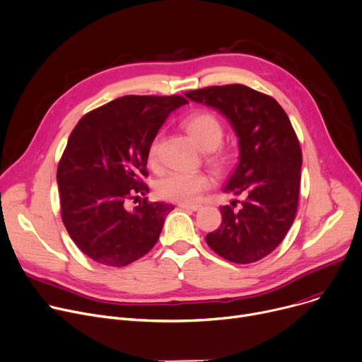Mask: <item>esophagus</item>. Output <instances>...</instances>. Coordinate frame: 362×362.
<instances>
[{
	"label": "esophagus",
	"mask_w": 362,
	"mask_h": 362,
	"mask_svg": "<svg viewBox=\"0 0 362 362\" xmlns=\"http://www.w3.org/2000/svg\"><path fill=\"white\" fill-rule=\"evenodd\" d=\"M179 206L182 209H189V211H199L201 209V205H198V204H179Z\"/></svg>",
	"instance_id": "esophagus-1"
}]
</instances>
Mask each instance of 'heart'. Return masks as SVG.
I'll return each mask as SVG.
<instances>
[{"label": "heart", "instance_id": "obj_1", "mask_svg": "<svg viewBox=\"0 0 362 362\" xmlns=\"http://www.w3.org/2000/svg\"><path fill=\"white\" fill-rule=\"evenodd\" d=\"M185 129L204 151H214L220 147L224 136V128L220 119L209 112H198L185 120ZM158 160V139L156 138L148 147V163L156 165ZM227 154L218 153L212 157L215 165L223 167L227 163ZM212 180L206 173H180L172 172L163 176L157 183V194L160 198L179 202H195L204 190L211 186Z\"/></svg>", "mask_w": 362, "mask_h": 362}]
</instances>
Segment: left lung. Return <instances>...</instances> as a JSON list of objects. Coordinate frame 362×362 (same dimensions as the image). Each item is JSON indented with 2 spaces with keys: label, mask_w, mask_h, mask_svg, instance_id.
I'll return each mask as SVG.
<instances>
[{
  "label": "left lung",
  "mask_w": 362,
  "mask_h": 362,
  "mask_svg": "<svg viewBox=\"0 0 362 362\" xmlns=\"http://www.w3.org/2000/svg\"><path fill=\"white\" fill-rule=\"evenodd\" d=\"M185 95L220 112L238 139V163L223 192L245 199L238 211L220 208L223 223L206 243L230 262H257L279 246L296 218L303 156L293 125L275 99L242 84Z\"/></svg>",
  "instance_id": "1"
}]
</instances>
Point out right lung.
Instances as JSON below:
<instances>
[{
  "mask_svg": "<svg viewBox=\"0 0 362 362\" xmlns=\"http://www.w3.org/2000/svg\"><path fill=\"white\" fill-rule=\"evenodd\" d=\"M182 95H124L80 119L58 165L64 226L94 262L120 268L147 255L173 205L127 199L146 197L148 147Z\"/></svg>",
  "mask_w": 362,
  "mask_h": 362,
  "instance_id": "right-lung-1",
  "label": "right lung"
}]
</instances>
